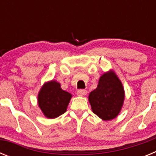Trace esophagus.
<instances>
[{
  "label": "esophagus",
  "mask_w": 156,
  "mask_h": 156,
  "mask_svg": "<svg viewBox=\"0 0 156 156\" xmlns=\"http://www.w3.org/2000/svg\"><path fill=\"white\" fill-rule=\"evenodd\" d=\"M77 95L78 96H84L87 94V91L86 90H83V89H80V90H78L76 92Z\"/></svg>",
  "instance_id": "34e87169"
}]
</instances>
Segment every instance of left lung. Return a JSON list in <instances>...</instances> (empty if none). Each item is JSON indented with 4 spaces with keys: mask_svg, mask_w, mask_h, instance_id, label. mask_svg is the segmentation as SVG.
<instances>
[{
    "mask_svg": "<svg viewBox=\"0 0 156 156\" xmlns=\"http://www.w3.org/2000/svg\"><path fill=\"white\" fill-rule=\"evenodd\" d=\"M123 101L124 90L114 72L101 76L98 87L89 95L92 111L104 120H110L117 116Z\"/></svg>",
    "mask_w": 156,
    "mask_h": 156,
    "instance_id": "obj_1",
    "label": "left lung"
}]
</instances>
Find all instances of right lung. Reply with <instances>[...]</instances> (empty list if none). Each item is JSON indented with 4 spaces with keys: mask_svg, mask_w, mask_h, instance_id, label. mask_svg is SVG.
Instances as JSON below:
<instances>
[{
    "mask_svg": "<svg viewBox=\"0 0 156 156\" xmlns=\"http://www.w3.org/2000/svg\"><path fill=\"white\" fill-rule=\"evenodd\" d=\"M72 95L61 88L56 81L46 83L38 94V105L43 113L49 119H54L65 113Z\"/></svg>",
    "mask_w": 156,
    "mask_h": 156,
    "instance_id": "right-lung-1",
    "label": "right lung"
}]
</instances>
